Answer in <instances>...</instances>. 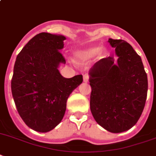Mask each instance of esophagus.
I'll return each mask as SVG.
<instances>
[{
	"mask_svg": "<svg viewBox=\"0 0 156 156\" xmlns=\"http://www.w3.org/2000/svg\"><path fill=\"white\" fill-rule=\"evenodd\" d=\"M83 82H84V83H87V82H88V80H89V76H88V75H87V74H86V75L83 76Z\"/></svg>",
	"mask_w": 156,
	"mask_h": 156,
	"instance_id": "34e87169",
	"label": "esophagus"
}]
</instances>
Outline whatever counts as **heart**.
Segmentation results:
<instances>
[{
  "label": "heart",
  "mask_w": 156,
  "mask_h": 156,
  "mask_svg": "<svg viewBox=\"0 0 156 156\" xmlns=\"http://www.w3.org/2000/svg\"><path fill=\"white\" fill-rule=\"evenodd\" d=\"M97 53L100 57H103L106 53V51L103 48H100L97 46H89V47L83 48L76 51L74 53V56H75L76 60L82 62V61H87V60L92 59Z\"/></svg>",
  "instance_id": "obj_1"
}]
</instances>
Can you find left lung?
I'll list each match as a JSON object with an SVG mask.
<instances>
[{
  "instance_id": "obj_1",
  "label": "left lung",
  "mask_w": 156,
  "mask_h": 156,
  "mask_svg": "<svg viewBox=\"0 0 156 156\" xmlns=\"http://www.w3.org/2000/svg\"><path fill=\"white\" fill-rule=\"evenodd\" d=\"M114 56L103 58L89 70L90 109L104 129L120 133L132 128L144 108L147 76L142 60L123 40L109 38Z\"/></svg>"
}]
</instances>
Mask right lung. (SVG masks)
Listing matches in <instances>:
<instances>
[{"label": "right lung", "mask_w": 156, "mask_h": 156, "mask_svg": "<svg viewBox=\"0 0 156 156\" xmlns=\"http://www.w3.org/2000/svg\"><path fill=\"white\" fill-rule=\"evenodd\" d=\"M66 37L41 33L16 56L11 89L20 116L27 126L48 132L61 122L67 100L83 82L82 75L64 78L59 72L65 60L60 50Z\"/></svg>", "instance_id": "right-lung-1"}]
</instances>
